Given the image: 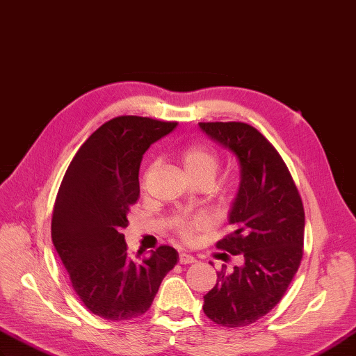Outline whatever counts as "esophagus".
Segmentation results:
<instances>
[{"label":"esophagus","mask_w":356,"mask_h":356,"mask_svg":"<svg viewBox=\"0 0 356 356\" xmlns=\"http://www.w3.org/2000/svg\"><path fill=\"white\" fill-rule=\"evenodd\" d=\"M196 259L191 254H187V252H181L179 254V264L181 265H191V264H195Z\"/></svg>","instance_id":"obj_1"}]
</instances>
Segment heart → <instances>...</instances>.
I'll list each match as a JSON object with an SVG mask.
<instances>
[{
	"label": "heart",
	"mask_w": 356,
	"mask_h": 356,
	"mask_svg": "<svg viewBox=\"0 0 356 356\" xmlns=\"http://www.w3.org/2000/svg\"><path fill=\"white\" fill-rule=\"evenodd\" d=\"M181 164L193 181L209 179L213 183L219 169V154L207 143L187 145L179 152ZM207 219L202 216H179L173 220V228L181 239L192 241L193 236L207 228Z\"/></svg>",
	"instance_id": "obj_1"
}]
</instances>
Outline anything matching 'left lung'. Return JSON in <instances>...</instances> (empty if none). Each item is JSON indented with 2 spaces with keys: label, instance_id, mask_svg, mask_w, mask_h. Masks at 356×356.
<instances>
[{
  "label": "left lung",
  "instance_id": "1",
  "mask_svg": "<svg viewBox=\"0 0 356 356\" xmlns=\"http://www.w3.org/2000/svg\"><path fill=\"white\" fill-rule=\"evenodd\" d=\"M200 128L239 160L232 233L216 247L243 259L232 273L218 271L202 309L219 326L243 327L270 312L294 279L303 257V202L285 161L256 128L242 122H201Z\"/></svg>",
  "mask_w": 356,
  "mask_h": 356
}]
</instances>
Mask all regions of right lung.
<instances>
[{"instance_id": "obj_1", "label": "right lung", "mask_w": 356, "mask_h": 356, "mask_svg": "<svg viewBox=\"0 0 356 356\" xmlns=\"http://www.w3.org/2000/svg\"><path fill=\"white\" fill-rule=\"evenodd\" d=\"M177 124L138 115L111 118L79 147L60 183L51 241L79 298L105 320L141 317L178 262L169 245L131 256L122 233L140 196L143 154Z\"/></svg>"}]
</instances>
